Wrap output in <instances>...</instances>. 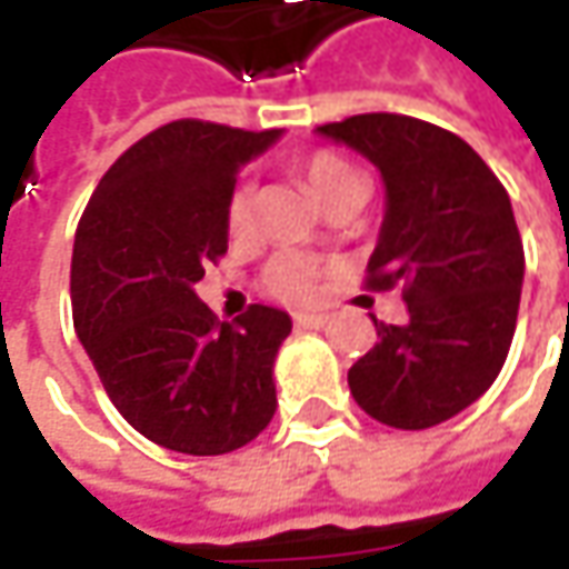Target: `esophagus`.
Instances as JSON below:
<instances>
[{
	"mask_svg": "<svg viewBox=\"0 0 569 569\" xmlns=\"http://www.w3.org/2000/svg\"><path fill=\"white\" fill-rule=\"evenodd\" d=\"M295 322L300 329H322L329 317L326 313H295Z\"/></svg>",
	"mask_w": 569,
	"mask_h": 569,
	"instance_id": "esophagus-1",
	"label": "esophagus"
}]
</instances>
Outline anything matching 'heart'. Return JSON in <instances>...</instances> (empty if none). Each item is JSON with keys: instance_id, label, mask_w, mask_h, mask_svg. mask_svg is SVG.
Returning a JSON list of instances; mask_svg holds the SVG:
<instances>
[{"instance_id": "obj_1", "label": "heart", "mask_w": 569, "mask_h": 569, "mask_svg": "<svg viewBox=\"0 0 569 569\" xmlns=\"http://www.w3.org/2000/svg\"><path fill=\"white\" fill-rule=\"evenodd\" d=\"M300 177L307 180V187L313 189L319 202L326 206L339 189L348 183H358L361 173L348 164L336 151H313L300 161ZM224 221L233 237H243L252 228V189L247 183H237L230 189L228 202H224ZM322 274L313 256L303 252H278L269 259L266 272H262V288L278 300H291V303H303L317 295V281Z\"/></svg>"}]
</instances>
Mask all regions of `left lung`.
Instances as JSON below:
<instances>
[{
  "label": "left lung",
  "mask_w": 569,
  "mask_h": 569,
  "mask_svg": "<svg viewBox=\"0 0 569 569\" xmlns=\"http://www.w3.org/2000/svg\"><path fill=\"white\" fill-rule=\"evenodd\" d=\"M386 183L380 243L367 288L402 284L405 326L377 322L380 341L348 370L355 402L380 425L425 430L488 392L516 332L526 252L503 183L469 142L402 113L326 122Z\"/></svg>",
  "instance_id": "left-lung-1"
}]
</instances>
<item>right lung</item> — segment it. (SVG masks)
I'll use <instances>...</instances> for the list:
<instances>
[{
  "mask_svg": "<svg viewBox=\"0 0 569 569\" xmlns=\"http://www.w3.org/2000/svg\"><path fill=\"white\" fill-rule=\"evenodd\" d=\"M278 129L173 120L122 151L76 230L72 319L122 418L158 447L221 456L272 421V367L291 332L284 310L252 303L221 322L196 297L228 252L240 164Z\"/></svg>",
  "mask_w": 569,
  "mask_h": 569,
  "instance_id": "obj_1",
  "label": "right lung"
}]
</instances>
